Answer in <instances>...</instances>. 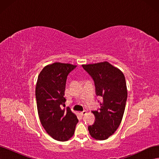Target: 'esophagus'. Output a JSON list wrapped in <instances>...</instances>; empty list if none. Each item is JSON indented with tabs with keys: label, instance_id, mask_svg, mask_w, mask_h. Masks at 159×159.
Wrapping results in <instances>:
<instances>
[{
	"label": "esophagus",
	"instance_id": "obj_1",
	"mask_svg": "<svg viewBox=\"0 0 159 159\" xmlns=\"http://www.w3.org/2000/svg\"><path fill=\"white\" fill-rule=\"evenodd\" d=\"M86 113H87V111H82V112H80V115H81V116H83V115H85Z\"/></svg>",
	"mask_w": 159,
	"mask_h": 159
}]
</instances>
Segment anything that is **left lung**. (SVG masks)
Segmentation results:
<instances>
[{
    "instance_id": "8db88e82",
    "label": "left lung",
    "mask_w": 159,
    "mask_h": 159,
    "mask_svg": "<svg viewBox=\"0 0 159 159\" xmlns=\"http://www.w3.org/2000/svg\"><path fill=\"white\" fill-rule=\"evenodd\" d=\"M82 67L94 81L96 95L103 99L99 111H92L95 120L88 127L89 132L96 140H105L116 131L122 121L127 98L125 78L107 61Z\"/></svg>"
}]
</instances>
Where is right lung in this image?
Here are the masks:
<instances>
[{"mask_svg": "<svg viewBox=\"0 0 159 159\" xmlns=\"http://www.w3.org/2000/svg\"><path fill=\"white\" fill-rule=\"evenodd\" d=\"M76 66L55 62L45 66L38 75L36 86L38 113L42 125L50 137L66 141L74 135L78 119L64 98L67 76Z\"/></svg>", "mask_w": 159, "mask_h": 159, "instance_id": "add662e5", "label": "right lung"}]
</instances>
